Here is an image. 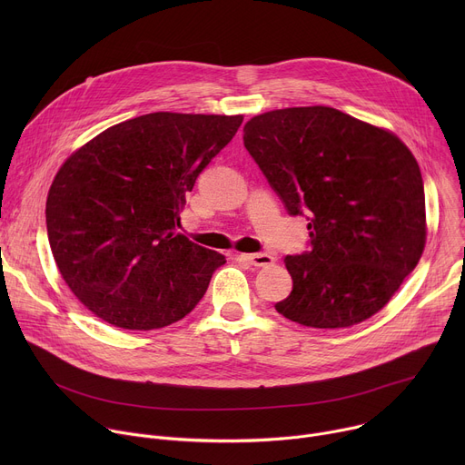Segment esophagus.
Here are the masks:
<instances>
[{
	"instance_id": "obj_1",
	"label": "esophagus",
	"mask_w": 465,
	"mask_h": 465,
	"mask_svg": "<svg viewBox=\"0 0 465 465\" xmlns=\"http://www.w3.org/2000/svg\"><path fill=\"white\" fill-rule=\"evenodd\" d=\"M242 261L253 264V267H271V264L276 261L269 253H241L239 255Z\"/></svg>"
}]
</instances>
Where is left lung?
<instances>
[{
  "instance_id": "obj_1",
  "label": "left lung",
  "mask_w": 465,
  "mask_h": 465,
  "mask_svg": "<svg viewBox=\"0 0 465 465\" xmlns=\"http://www.w3.org/2000/svg\"><path fill=\"white\" fill-rule=\"evenodd\" d=\"M244 147L311 248L287 255L291 294L274 307L307 327H350L381 311L425 248L420 165L390 132L329 106L272 110Z\"/></svg>"
}]
</instances>
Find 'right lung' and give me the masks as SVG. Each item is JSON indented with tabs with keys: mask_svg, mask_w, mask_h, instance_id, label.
Returning a JSON list of instances; mask_svg holds the SVG:
<instances>
[{
	"mask_svg": "<svg viewBox=\"0 0 465 465\" xmlns=\"http://www.w3.org/2000/svg\"><path fill=\"white\" fill-rule=\"evenodd\" d=\"M241 123L154 112L106 128L65 160L47 194V237L64 282L95 316L151 331L203 300L226 257L176 228L185 193Z\"/></svg>",
	"mask_w": 465,
	"mask_h": 465,
	"instance_id": "obj_1",
	"label": "right lung"
}]
</instances>
